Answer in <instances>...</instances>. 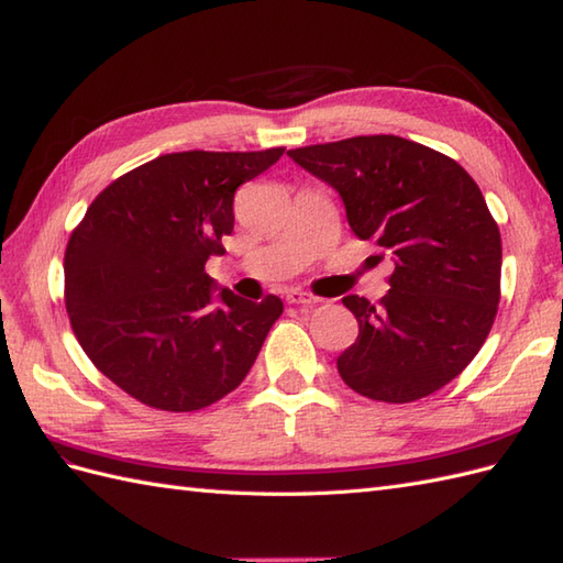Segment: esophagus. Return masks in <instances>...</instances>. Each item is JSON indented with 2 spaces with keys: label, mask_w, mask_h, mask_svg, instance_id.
Returning a JSON list of instances; mask_svg holds the SVG:
<instances>
[{
  "label": "esophagus",
  "mask_w": 563,
  "mask_h": 563,
  "mask_svg": "<svg viewBox=\"0 0 563 563\" xmlns=\"http://www.w3.org/2000/svg\"><path fill=\"white\" fill-rule=\"evenodd\" d=\"M285 300H288L290 305H317L319 297L309 295L305 290H288V295H285Z\"/></svg>",
  "instance_id": "esophagus-1"
}]
</instances>
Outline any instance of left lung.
I'll use <instances>...</instances> for the list:
<instances>
[{
	"mask_svg": "<svg viewBox=\"0 0 563 563\" xmlns=\"http://www.w3.org/2000/svg\"><path fill=\"white\" fill-rule=\"evenodd\" d=\"M339 190L351 230L391 254L379 305H343L361 333L336 361L367 399L406 404L445 387L479 353L500 300V232L462 166L397 135H361L290 150Z\"/></svg>",
	"mask_w": 563,
	"mask_h": 563,
	"instance_id": "obj_1",
	"label": "left lung"
}]
</instances>
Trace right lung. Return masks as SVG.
Segmentation results:
<instances>
[{"label": "right lung", "mask_w": 563, "mask_h": 563, "mask_svg": "<svg viewBox=\"0 0 563 563\" xmlns=\"http://www.w3.org/2000/svg\"><path fill=\"white\" fill-rule=\"evenodd\" d=\"M283 152L162 154L103 188L71 232V331L89 361L133 399L198 411L249 375L283 302L214 292L206 263L224 254L236 188Z\"/></svg>", "instance_id": "right-lung-1"}]
</instances>
